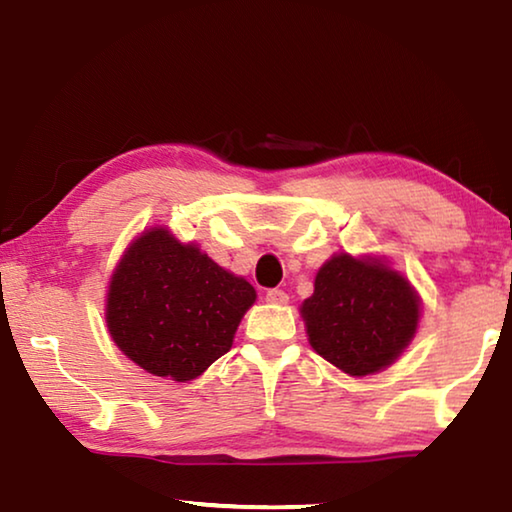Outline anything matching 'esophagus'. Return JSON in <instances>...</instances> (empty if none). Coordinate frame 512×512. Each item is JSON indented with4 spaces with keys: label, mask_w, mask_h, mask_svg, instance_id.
<instances>
[{
    "label": "esophagus",
    "mask_w": 512,
    "mask_h": 512,
    "mask_svg": "<svg viewBox=\"0 0 512 512\" xmlns=\"http://www.w3.org/2000/svg\"><path fill=\"white\" fill-rule=\"evenodd\" d=\"M265 300L270 302V304H286L288 302V295L283 293V290H279V288H270L265 293Z\"/></svg>",
    "instance_id": "34e87169"
}]
</instances>
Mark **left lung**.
<instances>
[{
    "label": "left lung",
    "instance_id": "obj_1",
    "mask_svg": "<svg viewBox=\"0 0 512 512\" xmlns=\"http://www.w3.org/2000/svg\"><path fill=\"white\" fill-rule=\"evenodd\" d=\"M302 318L313 350L361 377L387 368L407 348L419 322V297L387 265L338 254L320 267Z\"/></svg>",
    "mask_w": 512,
    "mask_h": 512
}]
</instances>
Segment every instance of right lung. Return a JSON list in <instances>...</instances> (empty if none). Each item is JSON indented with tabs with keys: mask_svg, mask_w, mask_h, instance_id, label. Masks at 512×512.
Returning <instances> with one entry per match:
<instances>
[{
	"mask_svg": "<svg viewBox=\"0 0 512 512\" xmlns=\"http://www.w3.org/2000/svg\"><path fill=\"white\" fill-rule=\"evenodd\" d=\"M256 300L249 281L164 229L132 242L107 293V327L144 371L187 382L231 350Z\"/></svg>",
	"mask_w": 512,
	"mask_h": 512,
	"instance_id": "right-lung-1",
	"label": "right lung"
}]
</instances>
